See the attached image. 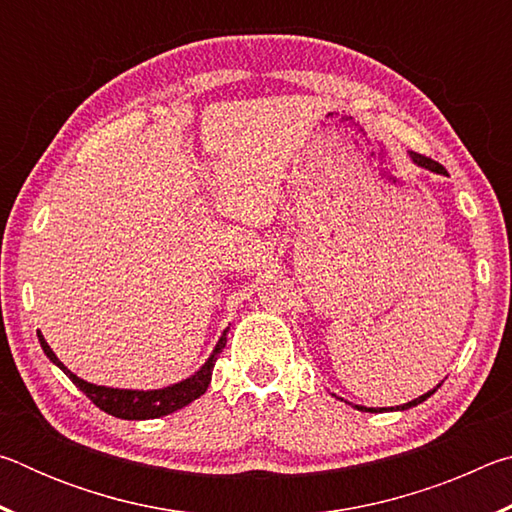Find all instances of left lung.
<instances>
[{
	"mask_svg": "<svg viewBox=\"0 0 512 512\" xmlns=\"http://www.w3.org/2000/svg\"><path fill=\"white\" fill-rule=\"evenodd\" d=\"M411 158L415 160V164H420V167H424V169H429V171H436V173H445V167L443 164H438L436 160H431V158H427V155H422V153H411ZM440 386V384H438ZM436 386V388H438ZM436 388H433V391H429V393H424V395H420L418 400H413V402H409V404H404V406H397V409H411V406H415V404H420V402H424L427 400L429 395H433L436 393ZM359 411H377V409H368V406H357ZM379 411H386V409H379Z\"/></svg>",
	"mask_w": 512,
	"mask_h": 512,
	"instance_id": "8db88e82",
	"label": "left lung"
}]
</instances>
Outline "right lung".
Returning a JSON list of instances; mask_svg holds the SVG:
<instances>
[{
    "instance_id": "add662e5",
    "label": "right lung",
    "mask_w": 512,
    "mask_h": 512,
    "mask_svg": "<svg viewBox=\"0 0 512 512\" xmlns=\"http://www.w3.org/2000/svg\"><path fill=\"white\" fill-rule=\"evenodd\" d=\"M38 341L47 357L54 361L56 366L63 370L76 386H79V391H83L85 397H90V402L97 404L101 411L115 415V418H121V420H149V418H160V415H169L173 411L183 409V406L198 400V397L207 391V386H210V379H212L216 354L225 348V341L228 339H225V334L221 336L219 343H216V350L212 352V357L205 361V366L198 370L196 375L180 381L176 386L162 388V391H119V388L88 384V381L79 379L74 372H69L63 363L58 361V357L51 352V348L47 345V341L42 339L40 332H38Z\"/></svg>"
}]
</instances>
